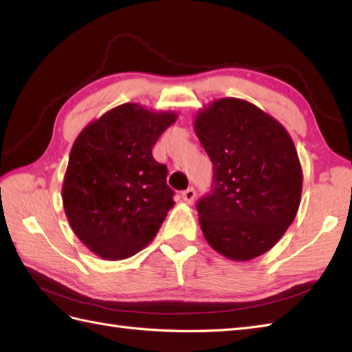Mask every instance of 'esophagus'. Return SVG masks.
I'll list each match as a JSON object with an SVG mask.
<instances>
[{"instance_id":"esophagus-1","label":"esophagus","mask_w":352,"mask_h":352,"mask_svg":"<svg viewBox=\"0 0 352 352\" xmlns=\"http://www.w3.org/2000/svg\"><path fill=\"white\" fill-rule=\"evenodd\" d=\"M195 189H192V188H189L188 190H184L183 193H182V198H183V201L186 204H193V201H195Z\"/></svg>"}]
</instances>
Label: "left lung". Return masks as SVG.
<instances>
[{
  "label": "left lung",
  "mask_w": 352,
  "mask_h": 352,
  "mask_svg": "<svg viewBox=\"0 0 352 352\" xmlns=\"http://www.w3.org/2000/svg\"><path fill=\"white\" fill-rule=\"evenodd\" d=\"M193 129L213 163L212 193L197 204L207 243L234 261L267 252L301 203L302 168L290 134L241 98L212 101Z\"/></svg>",
  "instance_id": "8db88e82"
}]
</instances>
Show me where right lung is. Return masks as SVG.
<instances>
[{
	"instance_id": "1",
	"label": "right lung",
	"mask_w": 352,
	"mask_h": 352,
	"mask_svg": "<svg viewBox=\"0 0 352 352\" xmlns=\"http://www.w3.org/2000/svg\"><path fill=\"white\" fill-rule=\"evenodd\" d=\"M174 111L125 102L89 122L74 142L62 186L69 226L104 260H124L153 241L174 207L168 169L153 148Z\"/></svg>"
}]
</instances>
